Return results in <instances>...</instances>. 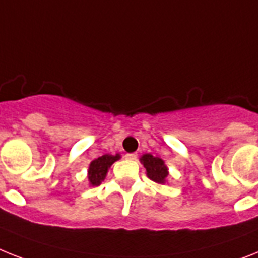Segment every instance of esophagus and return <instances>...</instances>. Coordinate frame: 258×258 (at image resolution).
<instances>
[{
	"mask_svg": "<svg viewBox=\"0 0 258 258\" xmlns=\"http://www.w3.org/2000/svg\"><path fill=\"white\" fill-rule=\"evenodd\" d=\"M125 158H126L127 161H136V159H137V154H136V153H127V154L125 155Z\"/></svg>",
	"mask_w": 258,
	"mask_h": 258,
	"instance_id": "1",
	"label": "esophagus"
}]
</instances>
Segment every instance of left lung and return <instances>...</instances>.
I'll return each instance as SVG.
<instances>
[{
	"mask_svg": "<svg viewBox=\"0 0 258 258\" xmlns=\"http://www.w3.org/2000/svg\"><path fill=\"white\" fill-rule=\"evenodd\" d=\"M141 163L146 169V174L153 182L163 184L166 183V178L169 175L167 167H166L165 162L158 157H153L152 154H144L140 158Z\"/></svg>",
	"mask_w": 258,
	"mask_h": 258,
	"instance_id": "8db88e82",
	"label": "left lung"
}]
</instances>
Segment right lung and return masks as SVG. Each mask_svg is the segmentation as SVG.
<instances>
[{
	"instance_id": "obj_1",
	"label": "right lung",
	"mask_w": 258,
	"mask_h": 258,
	"mask_svg": "<svg viewBox=\"0 0 258 258\" xmlns=\"http://www.w3.org/2000/svg\"><path fill=\"white\" fill-rule=\"evenodd\" d=\"M120 158V154H104L101 155V157H99V158L93 159L92 162L89 163L88 167L89 184H91V186H99L100 183L105 179L108 169Z\"/></svg>"
}]
</instances>
